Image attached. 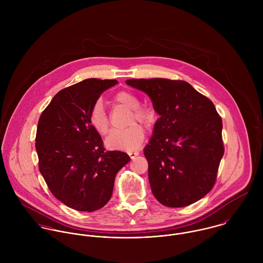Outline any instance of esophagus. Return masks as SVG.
<instances>
[{"label":"esophagus","instance_id":"1","mask_svg":"<svg viewBox=\"0 0 263 263\" xmlns=\"http://www.w3.org/2000/svg\"><path fill=\"white\" fill-rule=\"evenodd\" d=\"M127 154H128V156H129L132 159H135L137 156H139L140 153H139L138 151H135V152H134V151H128Z\"/></svg>","mask_w":263,"mask_h":263}]
</instances>
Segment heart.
Returning a JSON list of instances; mask_svg holds the SVG:
<instances>
[{
	"label": "heart",
	"instance_id": "heart-1",
	"mask_svg": "<svg viewBox=\"0 0 263 263\" xmlns=\"http://www.w3.org/2000/svg\"><path fill=\"white\" fill-rule=\"evenodd\" d=\"M114 101L132 109V122L137 120L142 123H150L153 119V111L150 108L140 106L139 98L128 92L120 91L114 96ZM92 126L101 135L109 130V118L105 112L102 101L98 100L92 106L89 114ZM145 139V132L139 124H133L126 128L114 129L105 140V145L110 150L130 151L138 149Z\"/></svg>",
	"mask_w": 263,
	"mask_h": 263
}]
</instances>
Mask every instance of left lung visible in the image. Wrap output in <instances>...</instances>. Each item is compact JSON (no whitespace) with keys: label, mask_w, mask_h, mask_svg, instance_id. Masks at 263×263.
<instances>
[{"label":"left lung","mask_w":263,"mask_h":263,"mask_svg":"<svg viewBox=\"0 0 263 263\" xmlns=\"http://www.w3.org/2000/svg\"><path fill=\"white\" fill-rule=\"evenodd\" d=\"M160 115L144 154L154 196L163 205H189L214 187L224 155L222 118L214 103L185 81L129 79Z\"/></svg>","instance_id":"1"}]
</instances>
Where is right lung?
I'll return each instance as SVG.
<instances>
[{"mask_svg":"<svg viewBox=\"0 0 263 263\" xmlns=\"http://www.w3.org/2000/svg\"><path fill=\"white\" fill-rule=\"evenodd\" d=\"M116 80L86 79L61 90L38 120V166L51 193L79 212L103 208L112 195L116 173L129 162L120 151H105L92 126L90 110Z\"/></svg>","mask_w":263,"mask_h":263,"instance_id":"1","label":"right lung"}]
</instances>
